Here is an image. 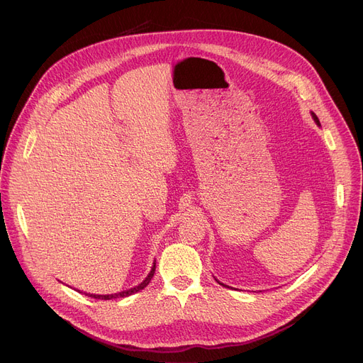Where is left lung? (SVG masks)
<instances>
[{
	"label": "left lung",
	"mask_w": 363,
	"mask_h": 363,
	"mask_svg": "<svg viewBox=\"0 0 363 363\" xmlns=\"http://www.w3.org/2000/svg\"><path fill=\"white\" fill-rule=\"evenodd\" d=\"M312 115H313V118H315V121H316V123H318V124H319V119H318V116H316V115H315V113H312ZM216 281H217V279H216ZM217 282H218V281H217ZM218 284H220V285H223V284H221V282H218ZM223 286H226V285H223Z\"/></svg>",
	"instance_id": "1"
}]
</instances>
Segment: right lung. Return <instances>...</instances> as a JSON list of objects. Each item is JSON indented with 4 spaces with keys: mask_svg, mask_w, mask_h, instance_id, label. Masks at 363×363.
Wrapping results in <instances>:
<instances>
[{
    "mask_svg": "<svg viewBox=\"0 0 363 363\" xmlns=\"http://www.w3.org/2000/svg\"><path fill=\"white\" fill-rule=\"evenodd\" d=\"M157 263H153V267H152V270H150V273L147 274V278L140 284V285H137V286H134V288H131V289H128V291H123V292H118V294H111V296H94V294H89L90 297H93V298H99V300H112V298H121V297H128V296H131V294H134V292H137V291H140V289H143L145 286H147L149 285V282H150V279L153 278V273H155V266Z\"/></svg>",
    "mask_w": 363,
    "mask_h": 363,
    "instance_id": "obj_1",
    "label": "right lung"
}]
</instances>
